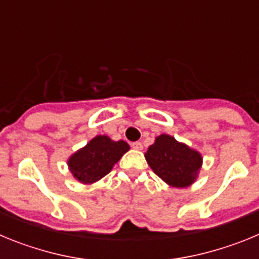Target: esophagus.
I'll return each instance as SVG.
<instances>
[{
	"label": "esophagus",
	"mask_w": 259,
	"mask_h": 259,
	"mask_svg": "<svg viewBox=\"0 0 259 259\" xmlns=\"http://www.w3.org/2000/svg\"><path fill=\"white\" fill-rule=\"evenodd\" d=\"M132 148H134L135 150H143V144L140 143V141H136V143H134L132 144Z\"/></svg>",
	"instance_id": "obj_1"
}]
</instances>
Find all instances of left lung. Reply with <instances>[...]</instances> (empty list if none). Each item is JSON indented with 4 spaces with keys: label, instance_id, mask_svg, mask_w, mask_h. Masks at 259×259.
<instances>
[{
    "label": "left lung",
    "instance_id": "8db88e82",
    "mask_svg": "<svg viewBox=\"0 0 259 259\" xmlns=\"http://www.w3.org/2000/svg\"><path fill=\"white\" fill-rule=\"evenodd\" d=\"M145 159L155 175L171 187L185 188L197 179L202 155L170 135H159L148 148Z\"/></svg>",
    "mask_w": 259,
    "mask_h": 259
}]
</instances>
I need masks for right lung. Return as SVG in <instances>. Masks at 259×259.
<instances>
[{
    "label": "right lung",
    "mask_w": 259,
    "mask_h": 259,
    "mask_svg": "<svg viewBox=\"0 0 259 259\" xmlns=\"http://www.w3.org/2000/svg\"><path fill=\"white\" fill-rule=\"evenodd\" d=\"M128 150L130 145L125 141H114L106 135H98L68 158V170L77 182L92 184L113 170Z\"/></svg>",
    "instance_id": "obj_1"
}]
</instances>
